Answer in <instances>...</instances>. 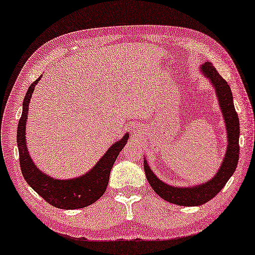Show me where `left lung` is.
Wrapping results in <instances>:
<instances>
[{"label":"left lung","instance_id":"obj_1","mask_svg":"<svg viewBox=\"0 0 255 255\" xmlns=\"http://www.w3.org/2000/svg\"><path fill=\"white\" fill-rule=\"evenodd\" d=\"M202 73L207 76L213 83L216 89V95L220 101L223 115H224L227 136H229V145L225 153V158L223 160L220 171L213 178L212 180L204 185L189 187V188H176V187L169 186L159 180L155 177L149 164L144 160V171L146 179L152 187L153 190L162 199L169 203L179 205V206H200L206 204L208 200L213 199L220 191L224 188L226 182L233 175L236 166H238L239 155H240V121L238 113H236L233 95H232L231 88L226 80L217 73L215 67L211 62H205L202 66Z\"/></svg>","mask_w":255,"mask_h":255}]
</instances>
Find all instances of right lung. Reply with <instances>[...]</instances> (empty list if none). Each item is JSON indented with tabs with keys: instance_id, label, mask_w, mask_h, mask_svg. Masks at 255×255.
I'll list each match as a JSON object with an SVG mask.
<instances>
[{
	"instance_id": "obj_1",
	"label": "right lung",
	"mask_w": 255,
	"mask_h": 255,
	"mask_svg": "<svg viewBox=\"0 0 255 255\" xmlns=\"http://www.w3.org/2000/svg\"><path fill=\"white\" fill-rule=\"evenodd\" d=\"M41 76L30 85L23 100V110L17 124V148H19L20 168L25 181L35 193L52 206L61 209H77L89 206L100 199L105 193L110 180L112 167L118 158L121 150L128 141V134H125L122 140L116 142L107 150L97 164L86 175L70 180H57L50 178L38 168L31 160L26 150L25 143V122L28 119L29 102Z\"/></svg>"
}]
</instances>
